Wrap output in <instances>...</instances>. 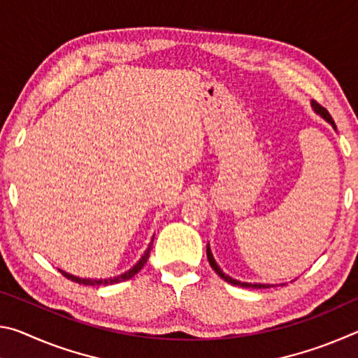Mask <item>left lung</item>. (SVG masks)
I'll return each instance as SVG.
<instances>
[{
    "label": "left lung",
    "mask_w": 358,
    "mask_h": 358,
    "mask_svg": "<svg viewBox=\"0 0 358 358\" xmlns=\"http://www.w3.org/2000/svg\"><path fill=\"white\" fill-rule=\"evenodd\" d=\"M311 106H313V108H314V112H316L317 115H320V117H322L325 121H329V123L333 126V129L336 131V124H335V121H333V118H331V115L327 112V108H324L320 104H317L316 101H313L311 102ZM207 259H208V262H210V265H211V268H213L217 275H220L224 281H227V282H230V284H234V286H241V287H252V289H265V287H271L270 284H251V282H241V281H237V280H234V278H230V276H227V275H224L222 273V270L220 268V266H217V264L215 262V257H213V254H211V251H210V246H207Z\"/></svg>",
    "instance_id": "8db88e82"
}]
</instances>
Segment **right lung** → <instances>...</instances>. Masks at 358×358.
Wrapping results in <instances>:
<instances>
[{
	"instance_id": "add662e5",
	"label": "right lung",
	"mask_w": 358,
	"mask_h": 358,
	"mask_svg": "<svg viewBox=\"0 0 358 358\" xmlns=\"http://www.w3.org/2000/svg\"><path fill=\"white\" fill-rule=\"evenodd\" d=\"M151 246H153V240H151V243L148 245L147 251L143 252L142 259L138 260V262H137L134 266H132L131 270H128V271H126V273H123V275H118V276H115V278H107V280H87V278H78V276H74V275H69V273H66V271H63V270H59V271H62V273H63L66 278H68V280L74 281V282H78V284H85V286H107V284L121 282V281H126V280H129V278H132V276H134L136 273H138V271H141V270L143 268V265L147 264V260H148V257H150Z\"/></svg>"
}]
</instances>
